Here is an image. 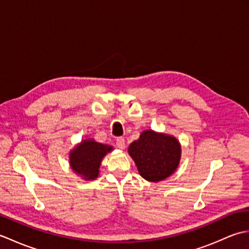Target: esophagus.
Returning <instances> with one entry per match:
<instances>
[{
    "label": "esophagus",
    "instance_id": "34e87169",
    "mask_svg": "<svg viewBox=\"0 0 249 249\" xmlns=\"http://www.w3.org/2000/svg\"><path fill=\"white\" fill-rule=\"evenodd\" d=\"M116 146H118L121 150L125 149L126 143H125V139L123 138V137H119V138L116 139Z\"/></svg>",
    "mask_w": 249,
    "mask_h": 249
}]
</instances>
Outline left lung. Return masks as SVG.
<instances>
[{
    "instance_id": "obj_1",
    "label": "left lung",
    "mask_w": 249,
    "mask_h": 249,
    "mask_svg": "<svg viewBox=\"0 0 249 249\" xmlns=\"http://www.w3.org/2000/svg\"><path fill=\"white\" fill-rule=\"evenodd\" d=\"M140 176L149 182H160L176 172L181 160L179 141L172 135L146 129L128 147Z\"/></svg>"
}]
</instances>
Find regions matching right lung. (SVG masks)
Returning a JSON list of instances; mask_svg holds the SVG:
<instances>
[{"label":"right lung","instance_id":"1","mask_svg":"<svg viewBox=\"0 0 249 249\" xmlns=\"http://www.w3.org/2000/svg\"><path fill=\"white\" fill-rule=\"evenodd\" d=\"M112 150V145L99 143L93 138L83 139L68 154L70 166L78 177L92 181L98 177L104 157Z\"/></svg>","mask_w":249,"mask_h":249}]
</instances>
